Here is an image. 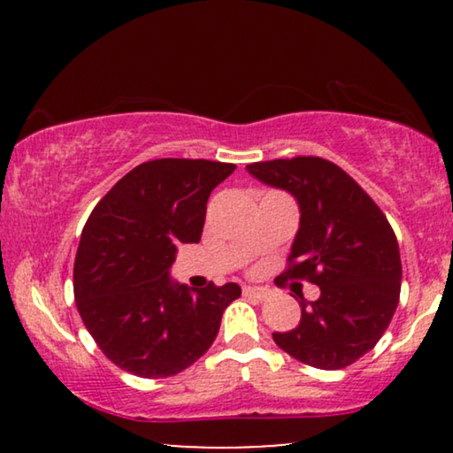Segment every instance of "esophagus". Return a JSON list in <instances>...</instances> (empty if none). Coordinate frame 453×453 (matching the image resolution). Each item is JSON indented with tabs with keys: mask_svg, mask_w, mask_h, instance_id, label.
<instances>
[{
	"mask_svg": "<svg viewBox=\"0 0 453 453\" xmlns=\"http://www.w3.org/2000/svg\"><path fill=\"white\" fill-rule=\"evenodd\" d=\"M243 295L253 296V299H257V301H265L270 296V290L264 287H243Z\"/></svg>",
	"mask_w": 453,
	"mask_h": 453,
	"instance_id": "34e87169",
	"label": "esophagus"
}]
</instances>
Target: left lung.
Masks as SVG:
<instances>
[{"mask_svg":"<svg viewBox=\"0 0 453 453\" xmlns=\"http://www.w3.org/2000/svg\"><path fill=\"white\" fill-rule=\"evenodd\" d=\"M247 173L299 203V231L284 276L318 284V301L301 295V321L272 338L296 361L344 369L377 344L400 299L402 262L380 206L338 165L296 157L247 165Z\"/></svg>","mask_w":453,"mask_h":453,"instance_id":"obj_1","label":"left lung"}]
</instances>
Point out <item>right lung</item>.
I'll return each mask as SVG.
<instances>
[{"instance_id": "add662e5", "label": "right lung", "mask_w": 453, "mask_h": 453, "mask_svg": "<svg viewBox=\"0 0 453 453\" xmlns=\"http://www.w3.org/2000/svg\"><path fill=\"white\" fill-rule=\"evenodd\" d=\"M233 171L216 160H150L92 210L73 264L76 307L98 349L127 373H181L241 296L237 282L196 290L171 280L177 247L200 241L208 197Z\"/></svg>"}]
</instances>
